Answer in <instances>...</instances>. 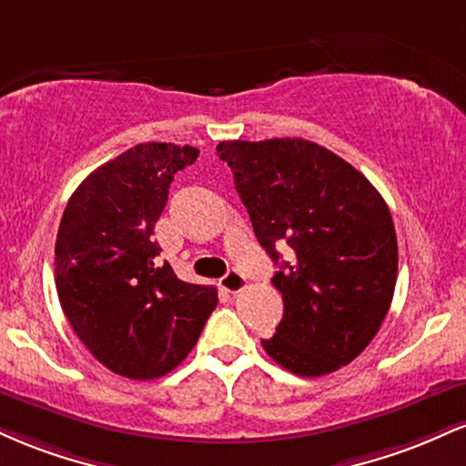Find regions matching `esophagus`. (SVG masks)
<instances>
[{
	"instance_id": "1",
	"label": "esophagus",
	"mask_w": 466,
	"mask_h": 466,
	"mask_svg": "<svg viewBox=\"0 0 466 466\" xmlns=\"http://www.w3.org/2000/svg\"><path fill=\"white\" fill-rule=\"evenodd\" d=\"M221 287L226 289L228 293H238L248 287V280H245V276L238 274V271H228V274L221 278Z\"/></svg>"
}]
</instances>
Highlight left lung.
<instances>
[{"label": "left lung", "instance_id": "8db88e82", "mask_svg": "<svg viewBox=\"0 0 466 466\" xmlns=\"http://www.w3.org/2000/svg\"><path fill=\"white\" fill-rule=\"evenodd\" d=\"M285 313L267 355L322 377L366 349L386 319L399 269L397 232L377 188L339 155L302 137L218 142ZM278 248H287L289 261Z\"/></svg>", "mask_w": 466, "mask_h": 466}]
</instances>
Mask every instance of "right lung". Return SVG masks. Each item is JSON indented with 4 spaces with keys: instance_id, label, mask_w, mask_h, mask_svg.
<instances>
[{
    "instance_id": "add662e5",
    "label": "right lung",
    "mask_w": 466,
    "mask_h": 466,
    "mask_svg": "<svg viewBox=\"0 0 466 466\" xmlns=\"http://www.w3.org/2000/svg\"><path fill=\"white\" fill-rule=\"evenodd\" d=\"M195 147L147 142L96 168L69 197L55 248L63 313L87 350L127 379L164 377L188 357L215 311V287L190 285L168 263L155 223Z\"/></svg>"
}]
</instances>
